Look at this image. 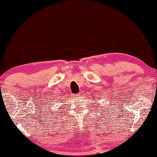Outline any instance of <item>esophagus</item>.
<instances>
[{
	"label": "esophagus",
	"mask_w": 157,
	"mask_h": 157,
	"mask_svg": "<svg viewBox=\"0 0 157 157\" xmlns=\"http://www.w3.org/2000/svg\"><path fill=\"white\" fill-rule=\"evenodd\" d=\"M78 95H79V94H73V96H78Z\"/></svg>",
	"instance_id": "34e87169"
}]
</instances>
